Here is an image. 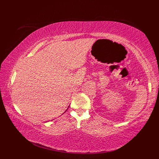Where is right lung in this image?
Masks as SVG:
<instances>
[{"instance_id": "1", "label": "right lung", "mask_w": 159, "mask_h": 159, "mask_svg": "<svg viewBox=\"0 0 159 159\" xmlns=\"http://www.w3.org/2000/svg\"><path fill=\"white\" fill-rule=\"evenodd\" d=\"M68 107H69V106H68ZM68 109H67V110H68ZM67 110H66V111H65V112H66V111H67ZM65 112H64V113H65ZM62 114H63V113H62Z\"/></svg>"}]
</instances>
